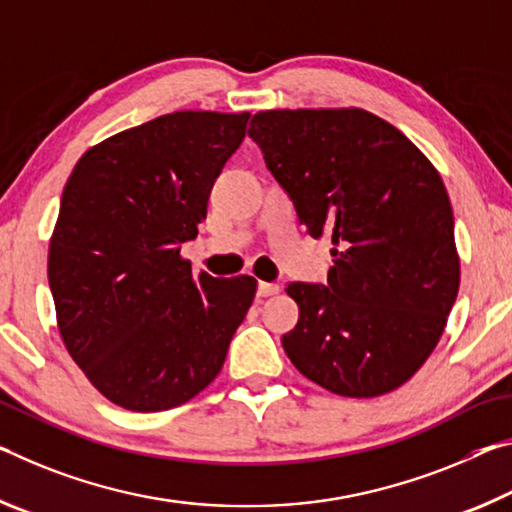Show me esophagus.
Wrapping results in <instances>:
<instances>
[{
	"instance_id": "1",
	"label": "esophagus",
	"mask_w": 512,
	"mask_h": 512,
	"mask_svg": "<svg viewBox=\"0 0 512 512\" xmlns=\"http://www.w3.org/2000/svg\"><path fill=\"white\" fill-rule=\"evenodd\" d=\"M279 286L276 283H265L261 281L258 283V297H272V295H279Z\"/></svg>"
}]
</instances>
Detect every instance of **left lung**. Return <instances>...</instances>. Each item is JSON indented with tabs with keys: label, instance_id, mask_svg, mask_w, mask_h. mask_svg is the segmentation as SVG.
Segmentation results:
<instances>
[{
	"label": "left lung",
	"instance_id": "left-lung-1",
	"mask_svg": "<svg viewBox=\"0 0 512 512\" xmlns=\"http://www.w3.org/2000/svg\"><path fill=\"white\" fill-rule=\"evenodd\" d=\"M249 138L313 238L335 258L326 286L290 283L292 365L342 397L397 390L431 356L460 286L454 211L404 133L363 108L251 117Z\"/></svg>",
	"mask_w": 512,
	"mask_h": 512
}]
</instances>
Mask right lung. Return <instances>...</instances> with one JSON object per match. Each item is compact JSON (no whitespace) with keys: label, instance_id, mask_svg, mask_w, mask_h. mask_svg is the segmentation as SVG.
Returning <instances> with one entry per match:
<instances>
[{"label":"right lung","instance_id":"1","mask_svg":"<svg viewBox=\"0 0 512 512\" xmlns=\"http://www.w3.org/2000/svg\"><path fill=\"white\" fill-rule=\"evenodd\" d=\"M249 113L177 111L90 147L74 165L47 276L65 349L113 404L156 413L220 374L256 279L192 272L208 195Z\"/></svg>","mask_w":512,"mask_h":512}]
</instances>
